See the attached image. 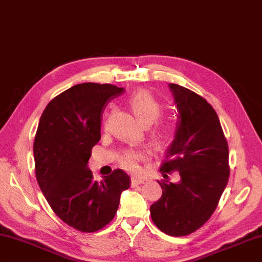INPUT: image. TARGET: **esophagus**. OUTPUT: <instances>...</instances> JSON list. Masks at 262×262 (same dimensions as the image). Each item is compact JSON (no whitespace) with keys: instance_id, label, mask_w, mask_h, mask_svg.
Here are the masks:
<instances>
[{"instance_id":"34e87169","label":"esophagus","mask_w":262,"mask_h":262,"mask_svg":"<svg viewBox=\"0 0 262 262\" xmlns=\"http://www.w3.org/2000/svg\"><path fill=\"white\" fill-rule=\"evenodd\" d=\"M144 181L141 180V179H137V178H132V187H136V185L142 184Z\"/></svg>"}]
</instances>
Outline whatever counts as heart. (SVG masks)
<instances>
[{
    "mask_svg": "<svg viewBox=\"0 0 262 262\" xmlns=\"http://www.w3.org/2000/svg\"><path fill=\"white\" fill-rule=\"evenodd\" d=\"M137 119L147 126V132L157 144L164 146L169 142L173 134V127L165 121H156L163 112L160 103L145 90H139L133 94L128 99ZM145 155L143 151L136 149H128L118 156V165L121 168L136 172L139 169V161L143 160Z\"/></svg>",
    "mask_w": 262,
    "mask_h": 262,
    "instance_id": "obj_1",
    "label": "heart"
}]
</instances>
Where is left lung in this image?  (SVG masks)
Segmentation results:
<instances>
[{
	"label": "left lung",
	"instance_id": "obj_1",
	"mask_svg": "<svg viewBox=\"0 0 262 262\" xmlns=\"http://www.w3.org/2000/svg\"><path fill=\"white\" fill-rule=\"evenodd\" d=\"M179 121L165 155L159 182L163 194L150 206L151 219L169 236H187L208 221L229 179V150L216 112L205 98L169 83ZM178 171L172 184L168 174Z\"/></svg>",
	"mask_w": 262,
	"mask_h": 262
}]
</instances>
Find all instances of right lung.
Here are the masks:
<instances>
[{"label":"right lung","mask_w":262,"mask_h":262,"mask_svg":"<svg viewBox=\"0 0 262 262\" xmlns=\"http://www.w3.org/2000/svg\"><path fill=\"white\" fill-rule=\"evenodd\" d=\"M125 90L110 83L75 84L48 103L33 144L35 177L52 211L74 229L94 232L115 217L130 179L121 169L94 181L87 163L101 140V116Z\"/></svg>","instance_id":"obj_1"}]
</instances>
